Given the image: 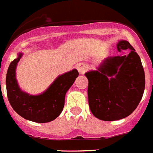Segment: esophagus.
<instances>
[{"label":"esophagus","mask_w":153,"mask_h":153,"mask_svg":"<svg viewBox=\"0 0 153 153\" xmlns=\"http://www.w3.org/2000/svg\"><path fill=\"white\" fill-rule=\"evenodd\" d=\"M76 69H77L79 74H84L88 69V65L85 63H79L76 65Z\"/></svg>","instance_id":"esophagus-1"}]
</instances>
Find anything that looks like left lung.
<instances>
[{"instance_id": "obj_1", "label": "left lung", "mask_w": 153, "mask_h": 153, "mask_svg": "<svg viewBox=\"0 0 153 153\" xmlns=\"http://www.w3.org/2000/svg\"><path fill=\"white\" fill-rule=\"evenodd\" d=\"M117 48L120 52L130 50L129 54L108 57L96 70L85 74L89 107L101 120L128 117L138 105L145 90V72L139 55L127 40H120Z\"/></svg>"}]
</instances>
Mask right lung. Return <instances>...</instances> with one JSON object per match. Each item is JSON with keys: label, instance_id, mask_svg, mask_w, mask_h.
Masks as SVG:
<instances>
[{"label": "right lung", "instance_id": "1", "mask_svg": "<svg viewBox=\"0 0 153 153\" xmlns=\"http://www.w3.org/2000/svg\"><path fill=\"white\" fill-rule=\"evenodd\" d=\"M18 54L9 65L6 75V88L8 101L18 114L27 120L36 123H48L56 119L65 104L67 91L74 84L79 73L76 69L59 76L40 94H30L19 88L16 79V67L22 56Z\"/></svg>", "mask_w": 153, "mask_h": 153}]
</instances>
